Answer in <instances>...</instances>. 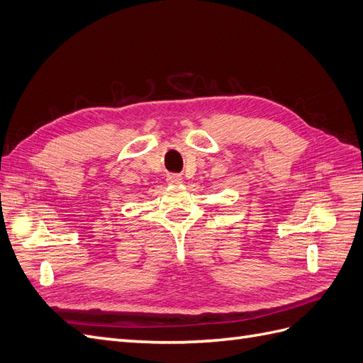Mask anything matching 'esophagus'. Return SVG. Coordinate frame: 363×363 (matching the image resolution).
<instances>
[{
	"instance_id": "34e87169",
	"label": "esophagus",
	"mask_w": 363,
	"mask_h": 363,
	"mask_svg": "<svg viewBox=\"0 0 363 363\" xmlns=\"http://www.w3.org/2000/svg\"><path fill=\"white\" fill-rule=\"evenodd\" d=\"M167 183L169 184H180L183 182L182 177L179 174H172V175H167Z\"/></svg>"
}]
</instances>
